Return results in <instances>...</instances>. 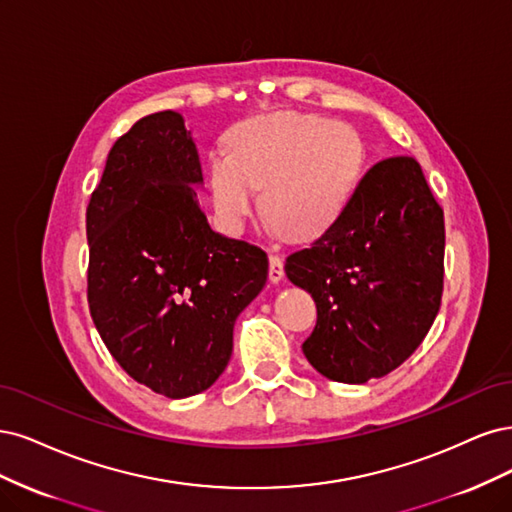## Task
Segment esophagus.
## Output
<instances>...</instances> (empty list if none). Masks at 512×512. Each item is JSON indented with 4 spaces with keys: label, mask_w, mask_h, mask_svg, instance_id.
Returning <instances> with one entry per match:
<instances>
[{
    "label": "esophagus",
    "mask_w": 512,
    "mask_h": 512,
    "mask_svg": "<svg viewBox=\"0 0 512 512\" xmlns=\"http://www.w3.org/2000/svg\"><path fill=\"white\" fill-rule=\"evenodd\" d=\"M268 274H270V280H272V283H280V280H283V276H285L283 257L276 255V253H272V255H270V270H268Z\"/></svg>",
    "instance_id": "1"
}]
</instances>
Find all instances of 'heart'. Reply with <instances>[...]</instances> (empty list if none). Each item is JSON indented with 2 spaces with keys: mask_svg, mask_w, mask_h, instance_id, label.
<instances>
[{
  "mask_svg": "<svg viewBox=\"0 0 512 512\" xmlns=\"http://www.w3.org/2000/svg\"><path fill=\"white\" fill-rule=\"evenodd\" d=\"M227 153H212L206 187L214 217L240 234L261 208L291 238H312L349 208L364 176L366 148L357 131L317 114L276 112L227 131Z\"/></svg>",
  "mask_w": 512,
  "mask_h": 512,
  "instance_id": "heart-1",
  "label": "heart"
}]
</instances>
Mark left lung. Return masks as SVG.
Wrapping results in <instances>:
<instances>
[{"instance_id": "obj_1", "label": "left lung", "mask_w": 512, "mask_h": 512, "mask_svg": "<svg viewBox=\"0 0 512 512\" xmlns=\"http://www.w3.org/2000/svg\"><path fill=\"white\" fill-rule=\"evenodd\" d=\"M285 272L317 304L302 351L336 383H368L402 366L438 315L444 212L412 157L372 166L342 217Z\"/></svg>"}]
</instances>
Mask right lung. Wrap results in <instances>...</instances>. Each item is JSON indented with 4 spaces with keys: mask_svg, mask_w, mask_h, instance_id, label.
<instances>
[{
    "mask_svg": "<svg viewBox=\"0 0 512 512\" xmlns=\"http://www.w3.org/2000/svg\"><path fill=\"white\" fill-rule=\"evenodd\" d=\"M202 163L174 110L131 125L87 206V300L110 355L178 400L225 370L234 323L266 285L268 255L212 232L193 185Z\"/></svg>",
    "mask_w": 512,
    "mask_h": 512,
    "instance_id": "right-lung-1",
    "label": "right lung"
}]
</instances>
